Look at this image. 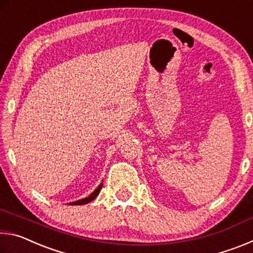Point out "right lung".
<instances>
[{
  "mask_svg": "<svg viewBox=\"0 0 253 253\" xmlns=\"http://www.w3.org/2000/svg\"><path fill=\"white\" fill-rule=\"evenodd\" d=\"M101 187H102V183H100L99 186H98V187L96 188V190L93 191L90 195L87 196V198L81 199V200H78V201H75V202H71V203H69V204H70V205H83V204H87V203H89V202H91V201L95 200V199L97 198V196H98V194H99Z\"/></svg>",
  "mask_w": 253,
  "mask_h": 253,
  "instance_id": "add662e5",
  "label": "right lung"
}]
</instances>
